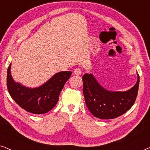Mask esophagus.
Listing matches in <instances>:
<instances>
[{
  "instance_id": "34e87169",
  "label": "esophagus",
  "mask_w": 150,
  "mask_h": 150,
  "mask_svg": "<svg viewBox=\"0 0 150 150\" xmlns=\"http://www.w3.org/2000/svg\"><path fill=\"white\" fill-rule=\"evenodd\" d=\"M74 74H76V75H77V76L81 75L82 74L81 69L80 68V67H77V68H76L74 69Z\"/></svg>"
}]
</instances>
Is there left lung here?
Instances as JSON below:
<instances>
[{"label": "left lung", "mask_w": 150, "mask_h": 150, "mask_svg": "<svg viewBox=\"0 0 150 150\" xmlns=\"http://www.w3.org/2000/svg\"><path fill=\"white\" fill-rule=\"evenodd\" d=\"M137 83L126 91L112 92L99 85L93 76H83V89L86 105L92 115L102 120L117 117L126 112L134 104L138 94L139 76Z\"/></svg>", "instance_id": "1"}]
</instances>
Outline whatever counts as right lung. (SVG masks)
Returning <instances> with one entry per match:
<instances>
[{
  "label": "right lung",
  "mask_w": 150,
  "mask_h": 150,
  "mask_svg": "<svg viewBox=\"0 0 150 150\" xmlns=\"http://www.w3.org/2000/svg\"><path fill=\"white\" fill-rule=\"evenodd\" d=\"M11 64L8 67L7 86L13 100L27 112L44 114L54 107L59 94L71 75V71H61L54 74L48 82L40 87L30 89L17 83L11 75Z\"/></svg>",
  "instance_id": "1"
}]
</instances>
